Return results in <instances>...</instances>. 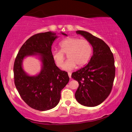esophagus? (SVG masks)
Here are the masks:
<instances>
[{
    "mask_svg": "<svg viewBox=\"0 0 132 132\" xmlns=\"http://www.w3.org/2000/svg\"><path fill=\"white\" fill-rule=\"evenodd\" d=\"M68 75H69V78H71V75H72V73H71L70 72H68Z\"/></svg>",
    "mask_w": 132,
    "mask_h": 132,
    "instance_id": "34e87169",
    "label": "esophagus"
}]
</instances>
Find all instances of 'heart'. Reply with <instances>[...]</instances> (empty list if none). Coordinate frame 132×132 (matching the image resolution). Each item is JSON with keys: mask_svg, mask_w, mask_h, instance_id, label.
Returning <instances> with one entry per match:
<instances>
[{"mask_svg": "<svg viewBox=\"0 0 132 132\" xmlns=\"http://www.w3.org/2000/svg\"><path fill=\"white\" fill-rule=\"evenodd\" d=\"M60 50H52L51 55L56 65L62 67L65 59H69L63 67L65 70H72L78 67L85 66L89 61L92 54V46L88 40L77 37H69L59 43Z\"/></svg>", "mask_w": 132, "mask_h": 132, "instance_id": "heart-1", "label": "heart"}]
</instances>
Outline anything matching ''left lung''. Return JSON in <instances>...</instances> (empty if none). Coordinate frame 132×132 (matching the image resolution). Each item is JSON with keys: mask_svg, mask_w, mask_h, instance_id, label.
Wrapping results in <instances>:
<instances>
[{"mask_svg": "<svg viewBox=\"0 0 132 132\" xmlns=\"http://www.w3.org/2000/svg\"><path fill=\"white\" fill-rule=\"evenodd\" d=\"M91 43L93 55L86 65L72 74L78 81L75 93L78 103L87 107L101 104L111 92L115 76L113 55L103 40L87 32L77 30Z\"/></svg>", "mask_w": 132, "mask_h": 132, "instance_id": "left-lung-1", "label": "left lung"}]
</instances>
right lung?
Segmentation results:
<instances>
[{
    "label": "right lung",
    "mask_w": 132,
    "mask_h": 132,
    "mask_svg": "<svg viewBox=\"0 0 132 132\" xmlns=\"http://www.w3.org/2000/svg\"><path fill=\"white\" fill-rule=\"evenodd\" d=\"M57 37L52 32L33 35L22 45L14 61V80L19 93L28 106L40 111L57 105L61 90L69 81L68 73L57 68L51 55L52 45ZM28 56H36L41 62V72L35 76L22 68V62Z\"/></svg>",
    "instance_id": "obj_1"
}]
</instances>
